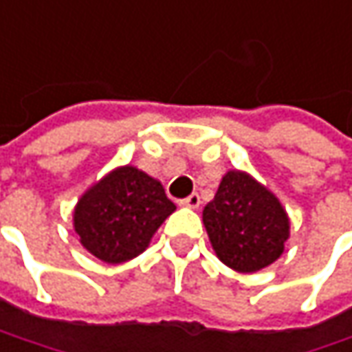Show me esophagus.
<instances>
[{"label": "esophagus", "mask_w": 352, "mask_h": 352, "mask_svg": "<svg viewBox=\"0 0 352 352\" xmlns=\"http://www.w3.org/2000/svg\"><path fill=\"white\" fill-rule=\"evenodd\" d=\"M179 205H183V207H189V209H197V207L201 205V197L197 195V193H191L189 197L181 199V201H179Z\"/></svg>", "instance_id": "esophagus-1"}]
</instances>
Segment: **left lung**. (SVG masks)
<instances>
[{
    "instance_id": "1",
    "label": "left lung",
    "mask_w": 352,
    "mask_h": 352,
    "mask_svg": "<svg viewBox=\"0 0 352 352\" xmlns=\"http://www.w3.org/2000/svg\"><path fill=\"white\" fill-rule=\"evenodd\" d=\"M203 223L217 257L239 273H253L277 261L289 239V219L277 197L253 177L229 171Z\"/></svg>"
}]
</instances>
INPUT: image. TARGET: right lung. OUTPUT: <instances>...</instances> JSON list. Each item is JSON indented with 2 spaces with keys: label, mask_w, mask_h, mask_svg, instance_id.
<instances>
[{
  "label": "right lung",
  "mask_w": 352,
  "mask_h": 352,
  "mask_svg": "<svg viewBox=\"0 0 352 352\" xmlns=\"http://www.w3.org/2000/svg\"><path fill=\"white\" fill-rule=\"evenodd\" d=\"M175 211L153 177L121 167L94 185L75 207L83 247L105 263H125L145 251L159 225Z\"/></svg>",
  "instance_id": "1"
}]
</instances>
